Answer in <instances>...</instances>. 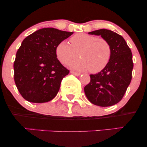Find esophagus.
I'll return each mask as SVG.
<instances>
[{
	"mask_svg": "<svg viewBox=\"0 0 147 147\" xmlns=\"http://www.w3.org/2000/svg\"><path fill=\"white\" fill-rule=\"evenodd\" d=\"M70 72H71V74H72V75H75V76H79V75H81V74L79 73V72H74V71H71Z\"/></svg>",
	"mask_w": 147,
	"mask_h": 147,
	"instance_id": "obj_1",
	"label": "esophagus"
}]
</instances>
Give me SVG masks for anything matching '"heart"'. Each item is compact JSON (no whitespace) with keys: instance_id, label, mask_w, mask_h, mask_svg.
Returning <instances> with one entry per match:
<instances>
[{"instance_id":"b5f03b06","label":"heart","mask_w":147,"mask_h":147,"mask_svg":"<svg viewBox=\"0 0 147 147\" xmlns=\"http://www.w3.org/2000/svg\"><path fill=\"white\" fill-rule=\"evenodd\" d=\"M70 41V45L65 41H61L56 48L57 57L61 63L67 65L78 57V53L81 58L69 64L73 70H89L92 73H97L109 63L111 47L104 38L81 33L74 35Z\"/></svg>"}]
</instances>
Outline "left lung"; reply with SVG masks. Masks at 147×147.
Returning a JSON list of instances; mask_svg holds the SVG:
<instances>
[{
  "label": "left lung",
  "mask_w": 147,
  "mask_h": 147,
  "mask_svg": "<svg viewBox=\"0 0 147 147\" xmlns=\"http://www.w3.org/2000/svg\"><path fill=\"white\" fill-rule=\"evenodd\" d=\"M88 34L101 36L109 42L111 57L105 68L90 75V83L84 87L86 96L95 105H115L124 97L132 79V52L124 38L111 30L100 29Z\"/></svg>",
  "instance_id": "left-lung-1"
}]
</instances>
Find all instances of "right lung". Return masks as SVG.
Listing matches in <instances>:
<instances>
[{"instance_id": "right-lung-1", "label": "right lung", "mask_w": 147, "mask_h": 147, "mask_svg": "<svg viewBox=\"0 0 147 147\" xmlns=\"http://www.w3.org/2000/svg\"><path fill=\"white\" fill-rule=\"evenodd\" d=\"M72 34L45 28L36 30L22 42L14 63V82L27 101L48 102L57 95L61 80L70 71L57 58L56 48Z\"/></svg>"}]
</instances>
